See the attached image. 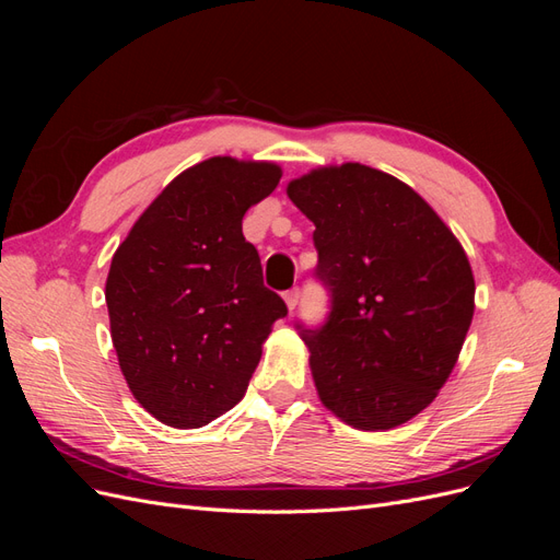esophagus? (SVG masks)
Masks as SVG:
<instances>
[{"label": "esophagus", "instance_id": "34e87169", "mask_svg": "<svg viewBox=\"0 0 560 560\" xmlns=\"http://www.w3.org/2000/svg\"><path fill=\"white\" fill-rule=\"evenodd\" d=\"M299 299H301V292H299V287H294V290H290V292L284 294V303H287V308L294 311V308L299 306Z\"/></svg>", "mask_w": 560, "mask_h": 560}]
</instances>
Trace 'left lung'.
I'll return each mask as SVG.
<instances>
[{"label":"left lung","instance_id":"obj_1","mask_svg":"<svg viewBox=\"0 0 560 560\" xmlns=\"http://www.w3.org/2000/svg\"><path fill=\"white\" fill-rule=\"evenodd\" d=\"M315 224L317 278L331 294L319 329H301L319 401L348 425L397 428L434 401L474 315L467 254L409 184L362 163L287 184Z\"/></svg>","mask_w":560,"mask_h":560}]
</instances>
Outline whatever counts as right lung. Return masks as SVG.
Masks as SVG:
<instances>
[{"label": "right lung", "mask_w": 560, "mask_h": 560, "mask_svg": "<svg viewBox=\"0 0 560 560\" xmlns=\"http://www.w3.org/2000/svg\"><path fill=\"white\" fill-rule=\"evenodd\" d=\"M280 165L212 156L177 175L132 224L105 284L112 343L132 397L163 425L233 409L284 301L264 287L243 217Z\"/></svg>", "instance_id": "add662e5"}]
</instances>
